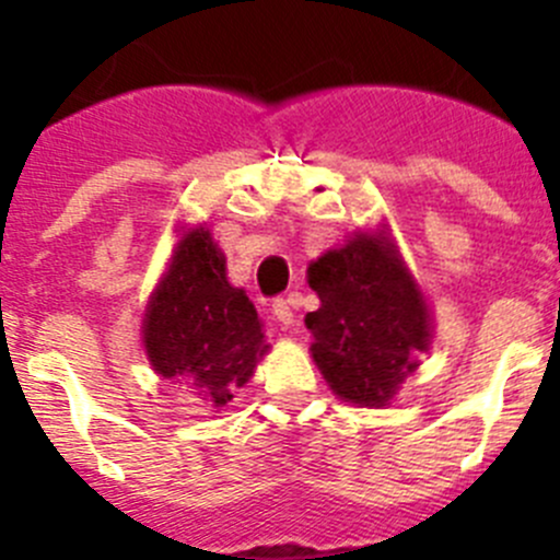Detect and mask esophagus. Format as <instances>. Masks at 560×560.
Instances as JSON below:
<instances>
[{"mask_svg": "<svg viewBox=\"0 0 560 560\" xmlns=\"http://www.w3.org/2000/svg\"><path fill=\"white\" fill-rule=\"evenodd\" d=\"M270 312H273L276 322H281L284 327L292 325V308H290V303L284 301V298H276V301L270 303Z\"/></svg>", "mask_w": 560, "mask_h": 560, "instance_id": "obj_1", "label": "esophagus"}]
</instances>
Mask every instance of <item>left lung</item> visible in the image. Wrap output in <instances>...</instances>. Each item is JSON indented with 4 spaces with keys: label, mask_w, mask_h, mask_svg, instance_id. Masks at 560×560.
<instances>
[{
    "label": "left lung",
    "mask_w": 560,
    "mask_h": 560,
    "mask_svg": "<svg viewBox=\"0 0 560 560\" xmlns=\"http://www.w3.org/2000/svg\"><path fill=\"white\" fill-rule=\"evenodd\" d=\"M308 284L322 301L306 327L327 385L352 404L385 406L431 341L428 308L395 248L358 235L316 259Z\"/></svg>",
    "instance_id": "left-lung-1"
}]
</instances>
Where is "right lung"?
Returning a JSON list of instances; mask_svg holds the SVG:
<instances>
[{"label":"right lung","instance_id":"right-lung-1","mask_svg":"<svg viewBox=\"0 0 560 560\" xmlns=\"http://www.w3.org/2000/svg\"><path fill=\"white\" fill-rule=\"evenodd\" d=\"M257 312L228 281L208 230H191L173 254L143 325L151 365L200 406H224L268 352Z\"/></svg>","mask_w":560,"mask_h":560}]
</instances>
